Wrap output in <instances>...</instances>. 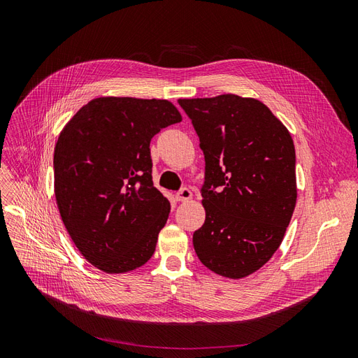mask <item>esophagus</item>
<instances>
[{
    "label": "esophagus",
    "instance_id": "34e87169",
    "mask_svg": "<svg viewBox=\"0 0 358 358\" xmlns=\"http://www.w3.org/2000/svg\"><path fill=\"white\" fill-rule=\"evenodd\" d=\"M192 199V192L188 188H182L178 194H176V200L178 201H188Z\"/></svg>",
    "mask_w": 358,
    "mask_h": 358
}]
</instances>
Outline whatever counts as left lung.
<instances>
[{"mask_svg":"<svg viewBox=\"0 0 358 358\" xmlns=\"http://www.w3.org/2000/svg\"><path fill=\"white\" fill-rule=\"evenodd\" d=\"M178 103L196 128L206 161V220L194 231V249L213 273L246 278L278 251L294 212V142L257 99L222 94Z\"/></svg>","mask_w":358,"mask_h":358,"instance_id":"8db88e82","label":"left lung"}]
</instances>
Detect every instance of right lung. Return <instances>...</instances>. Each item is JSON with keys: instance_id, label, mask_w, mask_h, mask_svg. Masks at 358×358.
<instances>
[{"instance_id": "1", "label": "right lung", "mask_w": 358, "mask_h": 358, "mask_svg": "<svg viewBox=\"0 0 358 358\" xmlns=\"http://www.w3.org/2000/svg\"><path fill=\"white\" fill-rule=\"evenodd\" d=\"M182 121L167 100L99 96L64 125L53 154L61 220L85 259L127 273L154 255L170 203L152 183L150 140Z\"/></svg>"}]
</instances>
